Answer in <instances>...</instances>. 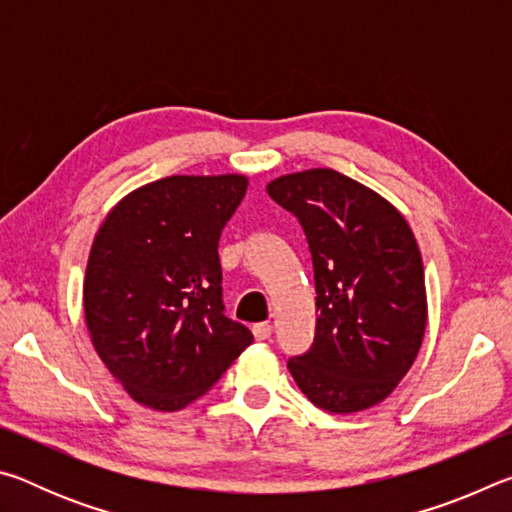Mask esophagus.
I'll use <instances>...</instances> for the list:
<instances>
[{
	"label": "esophagus",
	"instance_id": "1",
	"mask_svg": "<svg viewBox=\"0 0 512 512\" xmlns=\"http://www.w3.org/2000/svg\"><path fill=\"white\" fill-rule=\"evenodd\" d=\"M271 332H273V325L271 323H257V325H253V334H255L257 341H266L268 336H271Z\"/></svg>",
	"mask_w": 512,
	"mask_h": 512
}]
</instances>
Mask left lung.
<instances>
[{
  "mask_svg": "<svg viewBox=\"0 0 512 512\" xmlns=\"http://www.w3.org/2000/svg\"><path fill=\"white\" fill-rule=\"evenodd\" d=\"M305 230L316 280V336L289 359L311 404L357 413L384 402L413 366L427 327L420 248L395 207L334 169L266 187Z\"/></svg>",
  "mask_w": 512,
  "mask_h": 512,
  "instance_id": "left-lung-1",
  "label": "left lung"
}]
</instances>
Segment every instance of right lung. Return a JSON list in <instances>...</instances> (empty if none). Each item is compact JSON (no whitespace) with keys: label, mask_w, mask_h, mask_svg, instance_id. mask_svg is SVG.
Listing matches in <instances>:
<instances>
[{"label":"right lung","mask_w":512,"mask_h":512,"mask_svg":"<svg viewBox=\"0 0 512 512\" xmlns=\"http://www.w3.org/2000/svg\"><path fill=\"white\" fill-rule=\"evenodd\" d=\"M248 178L169 176L112 207L83 284L94 350L126 393L155 411L205 395L253 343L223 314L219 237Z\"/></svg>","instance_id":"add662e5"}]
</instances>
